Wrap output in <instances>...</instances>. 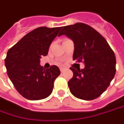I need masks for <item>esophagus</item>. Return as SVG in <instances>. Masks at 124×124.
I'll list each match as a JSON object with an SVG mask.
<instances>
[{"label":"esophagus","instance_id":"1","mask_svg":"<svg viewBox=\"0 0 124 124\" xmlns=\"http://www.w3.org/2000/svg\"><path fill=\"white\" fill-rule=\"evenodd\" d=\"M60 71H61V72H63V71L64 70V67H60Z\"/></svg>","mask_w":124,"mask_h":124}]
</instances>
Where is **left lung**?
I'll return each instance as SVG.
<instances>
[{
  "mask_svg": "<svg viewBox=\"0 0 124 124\" xmlns=\"http://www.w3.org/2000/svg\"><path fill=\"white\" fill-rule=\"evenodd\" d=\"M73 40V60L84 61L83 69L71 67L73 77L68 81L69 90L76 98L91 100L98 98L109 85L116 73V57L105 38L84 23L65 26L60 36Z\"/></svg>",
  "mask_w": 124,
  "mask_h": 124,
  "instance_id": "1",
  "label": "left lung"
}]
</instances>
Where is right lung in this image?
I'll use <instances>...</instances> for the list:
<instances>
[{
	"instance_id": "1",
	"label": "right lung",
	"mask_w": 124,
	"mask_h": 124,
	"mask_svg": "<svg viewBox=\"0 0 124 124\" xmlns=\"http://www.w3.org/2000/svg\"><path fill=\"white\" fill-rule=\"evenodd\" d=\"M62 27H39L25 35L7 53L5 65L8 76L16 90L29 100L47 98L53 92L54 81L60 74L58 67L44 69L40 64L52 41Z\"/></svg>"
}]
</instances>
